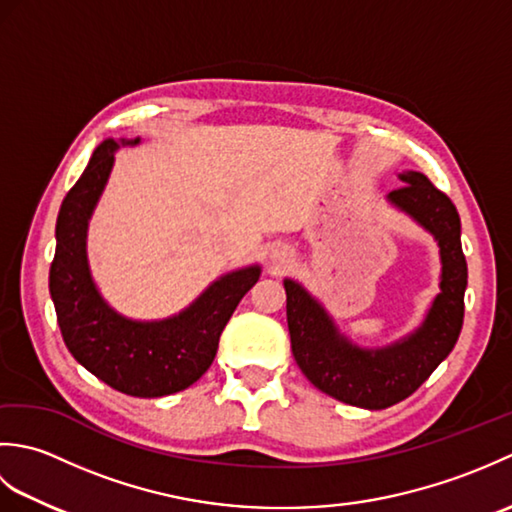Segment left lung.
Segmentation results:
<instances>
[{"label":"left lung","mask_w":512,"mask_h":512,"mask_svg":"<svg viewBox=\"0 0 512 512\" xmlns=\"http://www.w3.org/2000/svg\"><path fill=\"white\" fill-rule=\"evenodd\" d=\"M405 182L387 200L413 217L440 246V292L418 330L378 350L354 345L308 290L284 279L286 314L295 356L310 383L336 400L363 409H387L409 398L453 350L464 321L466 259L460 215L447 193L420 171L400 173Z\"/></svg>","instance_id":"obj_1"}]
</instances>
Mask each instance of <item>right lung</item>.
Instances as JSON below:
<instances>
[{
    "label": "right lung",
    "mask_w": 512,
    "mask_h": 512,
    "mask_svg": "<svg viewBox=\"0 0 512 512\" xmlns=\"http://www.w3.org/2000/svg\"><path fill=\"white\" fill-rule=\"evenodd\" d=\"M138 140L121 143L136 145ZM118 147L112 138L96 147L83 176L63 198L50 295L63 341L88 372L127 396H169L193 385L211 367L222 330L262 268L233 270L213 281L187 310L162 321H132L107 306L90 275L85 239Z\"/></svg>",
    "instance_id": "right-lung-1"
}]
</instances>
